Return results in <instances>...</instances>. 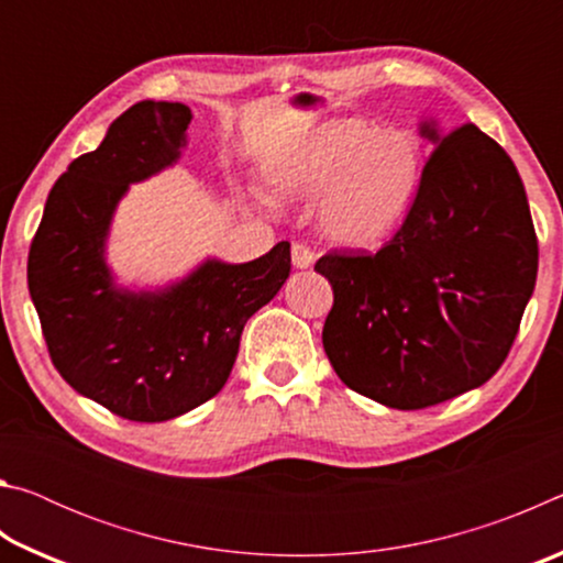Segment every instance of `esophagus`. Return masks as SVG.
<instances>
[{"label":"esophagus","instance_id":"obj_1","mask_svg":"<svg viewBox=\"0 0 563 563\" xmlns=\"http://www.w3.org/2000/svg\"><path fill=\"white\" fill-rule=\"evenodd\" d=\"M316 263V251L308 247L305 243H292V265L295 268H310Z\"/></svg>","mask_w":563,"mask_h":563}]
</instances>
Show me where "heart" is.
<instances>
[{
    "mask_svg": "<svg viewBox=\"0 0 563 563\" xmlns=\"http://www.w3.org/2000/svg\"><path fill=\"white\" fill-rule=\"evenodd\" d=\"M427 154L412 129L340 117L320 123L268 170L285 201H320V228L347 247L385 243L412 211Z\"/></svg>",
    "mask_w": 563,
    "mask_h": 563,
    "instance_id": "obj_1",
    "label": "heart"
}]
</instances>
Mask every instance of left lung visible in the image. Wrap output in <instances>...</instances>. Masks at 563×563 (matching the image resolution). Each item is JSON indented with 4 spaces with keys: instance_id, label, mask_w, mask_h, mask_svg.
Masks as SVG:
<instances>
[{
    "instance_id": "left-lung-1",
    "label": "left lung",
    "mask_w": 563,
    "mask_h": 563,
    "mask_svg": "<svg viewBox=\"0 0 563 563\" xmlns=\"http://www.w3.org/2000/svg\"><path fill=\"white\" fill-rule=\"evenodd\" d=\"M412 211L377 253L332 251L322 347L350 389L424 409L479 387L507 360L533 292L539 243L527 190L474 123L440 136Z\"/></svg>"
}]
</instances>
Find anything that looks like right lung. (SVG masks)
<instances>
[{
  "mask_svg": "<svg viewBox=\"0 0 563 563\" xmlns=\"http://www.w3.org/2000/svg\"><path fill=\"white\" fill-rule=\"evenodd\" d=\"M190 109L141 101L74 158L46 198L26 283L49 357L76 393L131 422H166L221 393L247 318L290 275V243L251 263L206 261L161 292L113 285L103 261L111 216L129 184L174 164Z\"/></svg>",
  "mask_w": 563,
  "mask_h": 563,
  "instance_id": "right-lung-1",
  "label": "right lung"
}]
</instances>
